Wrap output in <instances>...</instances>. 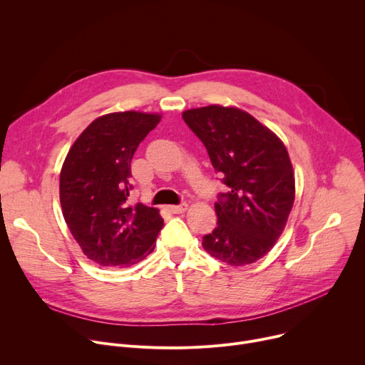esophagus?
<instances>
[{
  "label": "esophagus",
  "mask_w": 365,
  "mask_h": 365,
  "mask_svg": "<svg viewBox=\"0 0 365 365\" xmlns=\"http://www.w3.org/2000/svg\"><path fill=\"white\" fill-rule=\"evenodd\" d=\"M168 210L170 212H173V214H182V212H185L187 210V204L183 202L180 205H170V207H168Z\"/></svg>",
  "instance_id": "34e87169"
}]
</instances>
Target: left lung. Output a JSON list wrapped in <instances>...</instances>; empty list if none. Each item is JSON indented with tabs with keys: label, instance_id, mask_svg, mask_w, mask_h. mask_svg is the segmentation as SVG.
Segmentation results:
<instances>
[{
	"label": "left lung",
	"instance_id": "obj_1",
	"mask_svg": "<svg viewBox=\"0 0 365 365\" xmlns=\"http://www.w3.org/2000/svg\"><path fill=\"white\" fill-rule=\"evenodd\" d=\"M182 116L228 186L217 196V227L202 246L231 267L253 263L274 247L294 204L288 151L272 130L237 108L211 105Z\"/></svg>",
	"mask_w": 365,
	"mask_h": 365
}]
</instances>
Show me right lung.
Instances as JSON below:
<instances>
[{
	"instance_id": "add662e5",
	"label": "right lung",
	"mask_w": 365,
	"mask_h": 365,
	"mask_svg": "<svg viewBox=\"0 0 365 365\" xmlns=\"http://www.w3.org/2000/svg\"><path fill=\"white\" fill-rule=\"evenodd\" d=\"M161 116L109 113L77 138L59 176L62 214L84 255L102 267H129L154 249L163 227L157 208L129 205L130 160Z\"/></svg>"
}]
</instances>
